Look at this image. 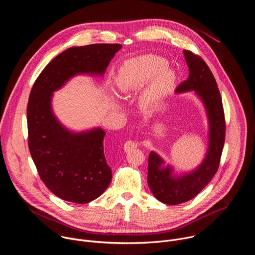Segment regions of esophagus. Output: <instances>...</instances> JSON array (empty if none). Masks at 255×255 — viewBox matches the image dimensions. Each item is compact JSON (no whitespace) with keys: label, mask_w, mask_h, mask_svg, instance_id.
Wrapping results in <instances>:
<instances>
[{"label":"esophagus","mask_w":255,"mask_h":255,"mask_svg":"<svg viewBox=\"0 0 255 255\" xmlns=\"http://www.w3.org/2000/svg\"><path fill=\"white\" fill-rule=\"evenodd\" d=\"M136 147H137V143L135 141H133V140H127L124 143V150L126 152H128V151H130V150H132V149H134Z\"/></svg>","instance_id":"esophagus-1"}]
</instances>
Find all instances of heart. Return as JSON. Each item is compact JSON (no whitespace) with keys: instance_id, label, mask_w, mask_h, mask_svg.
Returning <instances> with one entry per match:
<instances>
[{"instance_id":"obj_1","label":"heart","mask_w":255,"mask_h":255,"mask_svg":"<svg viewBox=\"0 0 255 255\" xmlns=\"http://www.w3.org/2000/svg\"><path fill=\"white\" fill-rule=\"evenodd\" d=\"M166 59L156 55H145L127 61L119 70L116 87L123 95H129L145 87L142 102L152 107L161 101L175 82L173 70L167 68Z\"/></svg>"}]
</instances>
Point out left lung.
Instances as JSON below:
<instances>
[{
	"label": "left lung",
	"mask_w": 255,
	"mask_h": 255,
	"mask_svg": "<svg viewBox=\"0 0 255 255\" xmlns=\"http://www.w3.org/2000/svg\"><path fill=\"white\" fill-rule=\"evenodd\" d=\"M190 76L176 88V92L195 91L203 100L210 122L209 149L203 163L194 172L172 178L171 167L160 168L163 160L153 151L148 156L147 183L154 197L166 204L177 205L195 198L212 179L220 165L225 142L226 123L222 98L211 69L204 59L184 51Z\"/></svg>",
	"instance_id": "obj_1"
}]
</instances>
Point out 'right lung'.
Instances as JSON below:
<instances>
[{"label":"right lung","mask_w":255,"mask_h":255,"mask_svg":"<svg viewBox=\"0 0 255 255\" xmlns=\"http://www.w3.org/2000/svg\"><path fill=\"white\" fill-rule=\"evenodd\" d=\"M121 44L72 47L54 57L36 79L27 105L28 146L45 186L58 198L87 204L110 185L112 169L104 154L106 132L74 134L51 112L52 92L78 74H104Z\"/></svg>","instance_id":"1"}]
</instances>
